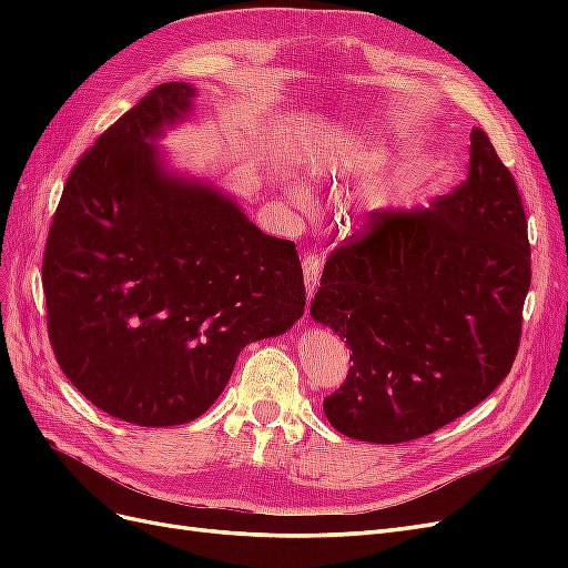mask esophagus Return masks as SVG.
<instances>
[{"label":"esophagus","mask_w":568,"mask_h":568,"mask_svg":"<svg viewBox=\"0 0 568 568\" xmlns=\"http://www.w3.org/2000/svg\"><path fill=\"white\" fill-rule=\"evenodd\" d=\"M303 274H305V291L307 296H313L317 286H320V274H322V263L317 255H303Z\"/></svg>","instance_id":"esophagus-1"}]
</instances>
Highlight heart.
Returning a JSON list of instances; mask_svg holds the SVG:
<instances>
[{
  "mask_svg": "<svg viewBox=\"0 0 568 568\" xmlns=\"http://www.w3.org/2000/svg\"><path fill=\"white\" fill-rule=\"evenodd\" d=\"M317 165H320V170H326L332 165V159L329 156H320L317 159ZM286 201L294 205V209L298 211V213H311L313 211V199H311V194H307V189H305V184L301 182V180H288V186H286Z\"/></svg>",
  "mask_w": 568,
  "mask_h": 568,
  "instance_id": "b5f03b06",
  "label": "heart"
}]
</instances>
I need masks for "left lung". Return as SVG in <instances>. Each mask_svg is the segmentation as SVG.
<instances>
[{
    "mask_svg": "<svg viewBox=\"0 0 568 568\" xmlns=\"http://www.w3.org/2000/svg\"><path fill=\"white\" fill-rule=\"evenodd\" d=\"M528 286L517 182L474 128L467 182L428 209L372 213L326 261L311 315L353 351L326 419L390 445L462 417L509 374Z\"/></svg>",
    "mask_w": 568,
    "mask_h": 568,
    "instance_id": "left-lung-1",
    "label": "left lung"
}]
</instances>
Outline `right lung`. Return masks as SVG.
I'll return each mask as SVG.
<instances>
[{"mask_svg":"<svg viewBox=\"0 0 568 568\" xmlns=\"http://www.w3.org/2000/svg\"><path fill=\"white\" fill-rule=\"evenodd\" d=\"M196 88L163 82L68 175L42 286L63 374L136 426L201 417L248 343L305 311L296 244L263 234L225 189L170 170L159 140Z\"/></svg>","mask_w":568,"mask_h":568,"instance_id":"obj_1","label":"right lung"}]
</instances>
